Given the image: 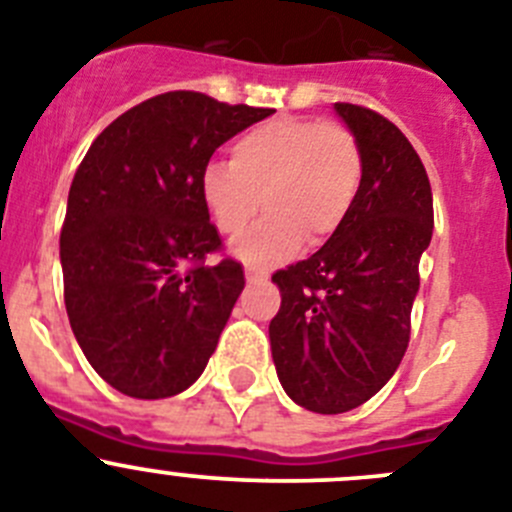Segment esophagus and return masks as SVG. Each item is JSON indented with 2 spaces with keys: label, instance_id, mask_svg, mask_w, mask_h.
<instances>
[{
  "label": "esophagus",
  "instance_id": "esophagus-1",
  "mask_svg": "<svg viewBox=\"0 0 512 512\" xmlns=\"http://www.w3.org/2000/svg\"><path fill=\"white\" fill-rule=\"evenodd\" d=\"M245 275H247V283H265L267 280L265 270H257V267H245Z\"/></svg>",
  "mask_w": 512,
  "mask_h": 512
}]
</instances>
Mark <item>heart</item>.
<instances>
[{
    "mask_svg": "<svg viewBox=\"0 0 512 512\" xmlns=\"http://www.w3.org/2000/svg\"><path fill=\"white\" fill-rule=\"evenodd\" d=\"M359 186L357 137L344 124L303 117L257 124L232 145V165L211 160L199 176L201 204L224 237L245 232L260 204L270 211L234 245L250 265L288 260L306 237L324 245L352 214Z\"/></svg>",
    "mask_w": 512,
    "mask_h": 512,
    "instance_id": "obj_1",
    "label": "heart"
}]
</instances>
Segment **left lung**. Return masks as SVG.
Here are the masks:
<instances>
[{
    "label": "left lung",
    "instance_id": "left-lung-1",
    "mask_svg": "<svg viewBox=\"0 0 512 512\" xmlns=\"http://www.w3.org/2000/svg\"><path fill=\"white\" fill-rule=\"evenodd\" d=\"M362 150V186L344 227L308 260L278 270L270 321L278 380L306 411L347 413L395 375L416 301L418 262L434 234L426 168L393 122L334 104Z\"/></svg>",
    "mask_w": 512,
    "mask_h": 512
}]
</instances>
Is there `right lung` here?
<instances>
[{
    "mask_svg": "<svg viewBox=\"0 0 512 512\" xmlns=\"http://www.w3.org/2000/svg\"><path fill=\"white\" fill-rule=\"evenodd\" d=\"M275 109L168 91L91 142L61 232L68 321L89 365L119 393L170 398L199 380L245 288L199 193L219 145Z\"/></svg>",
    "mask_w": 512,
    "mask_h": 512,
    "instance_id": "right-lung-1",
    "label": "right lung"
}]
</instances>
